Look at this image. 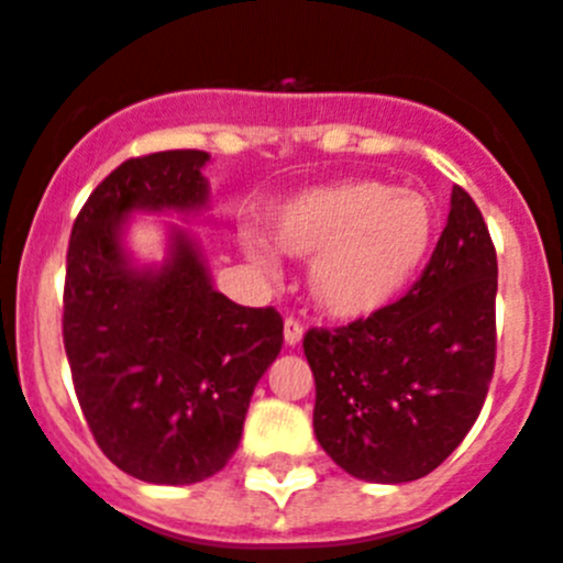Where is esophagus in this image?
I'll list each match as a JSON object with an SVG mask.
<instances>
[{
	"mask_svg": "<svg viewBox=\"0 0 563 563\" xmlns=\"http://www.w3.org/2000/svg\"><path fill=\"white\" fill-rule=\"evenodd\" d=\"M301 341H305V327L298 324V321H292V318H287V321H285V343H287V346H298Z\"/></svg>",
	"mask_w": 563,
	"mask_h": 563,
	"instance_id": "esophagus-1",
	"label": "esophagus"
}]
</instances>
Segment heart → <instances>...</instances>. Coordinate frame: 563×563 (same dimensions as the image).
Returning <instances> with one entry per match:
<instances>
[{"mask_svg":"<svg viewBox=\"0 0 563 563\" xmlns=\"http://www.w3.org/2000/svg\"><path fill=\"white\" fill-rule=\"evenodd\" d=\"M440 211L429 194L383 180H343L282 202L271 236L282 253L310 262V296L332 321L357 324L391 310L429 265ZM247 256L267 267L256 239Z\"/></svg>","mask_w":563,"mask_h":563,"instance_id":"heart-1","label":"heart"}]
</instances>
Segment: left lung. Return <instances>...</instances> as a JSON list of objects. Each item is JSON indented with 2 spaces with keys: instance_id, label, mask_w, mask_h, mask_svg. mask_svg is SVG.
Wrapping results in <instances>:
<instances>
[{
  "instance_id": "left-lung-1",
  "label": "left lung",
  "mask_w": 563,
  "mask_h": 563,
  "mask_svg": "<svg viewBox=\"0 0 563 563\" xmlns=\"http://www.w3.org/2000/svg\"><path fill=\"white\" fill-rule=\"evenodd\" d=\"M496 251L476 202L454 186L449 222L420 282L391 310L310 330L312 429L346 474L400 485L465 440L496 357Z\"/></svg>"
}]
</instances>
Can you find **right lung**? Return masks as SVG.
I'll use <instances>...</instances> for the list:
<instances>
[{
    "mask_svg": "<svg viewBox=\"0 0 563 563\" xmlns=\"http://www.w3.org/2000/svg\"><path fill=\"white\" fill-rule=\"evenodd\" d=\"M211 154L180 148L121 163L89 194L67 251L64 350L89 429L123 474L194 485L228 465L253 389L285 343L276 310L239 307L211 282L200 242L164 223L141 263L131 217H202Z\"/></svg>",
    "mask_w": 563,
    "mask_h": 563,
    "instance_id": "add662e5",
    "label": "right lung"
}]
</instances>
